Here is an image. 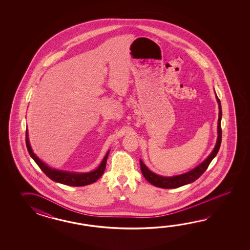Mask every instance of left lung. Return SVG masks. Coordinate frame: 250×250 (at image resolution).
I'll list each match as a JSON object with an SVG mask.
<instances>
[{
	"label": "left lung",
	"mask_w": 250,
	"mask_h": 250,
	"mask_svg": "<svg viewBox=\"0 0 250 250\" xmlns=\"http://www.w3.org/2000/svg\"><path fill=\"white\" fill-rule=\"evenodd\" d=\"M218 104H219V119H218V138L217 142L215 145V147L212 150L211 154L208 156L207 159L203 162L201 165H198L195 169L181 174V175L173 176V177H163V176L157 175L151 170L147 169V167L144 165L143 162L140 160V169L143 173L144 177L146 180L151 183L152 185L155 187H158L161 188H175L179 187L184 186L186 184H189L193 181L197 180L200 176L208 169V166L212 160L215 157L217 154L218 151L221 146V142H222V127H221V120H222V106H221V102L220 99L216 96Z\"/></svg>",
	"instance_id": "8db88e82"
}]
</instances>
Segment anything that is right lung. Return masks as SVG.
I'll return each mask as SVG.
<instances>
[{
	"label": "right lung",
	"mask_w": 250,
	"mask_h": 250,
	"mask_svg": "<svg viewBox=\"0 0 250 250\" xmlns=\"http://www.w3.org/2000/svg\"><path fill=\"white\" fill-rule=\"evenodd\" d=\"M26 145H27V151L30 154V156L38 164L39 168L44 172L45 175L49 177L53 181H56L59 183L64 184V185H69V186H85V185H89L91 183H94L95 181H97L105 170L107 157L109 154V151H108L104 158L103 160L101 165H99V167L96 170H93L91 172H87V173H73V172H68V171H63V170H54V169L48 167L45 164H43L42 161L33 153L32 148L30 146V144H29L28 138H27V130H26Z\"/></svg>",
	"instance_id": "right-lung-1"
}]
</instances>
